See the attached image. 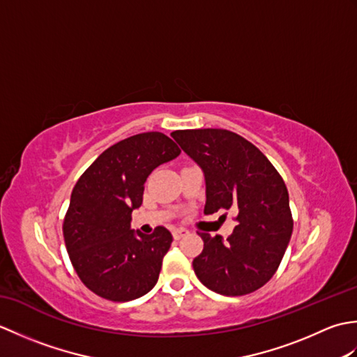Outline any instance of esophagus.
<instances>
[{
	"label": "esophagus",
	"instance_id": "1",
	"mask_svg": "<svg viewBox=\"0 0 357 357\" xmlns=\"http://www.w3.org/2000/svg\"><path fill=\"white\" fill-rule=\"evenodd\" d=\"M185 234H188V230L184 229V227H179V229H174V230H173V238H174V239L184 238Z\"/></svg>",
	"mask_w": 357,
	"mask_h": 357
}]
</instances>
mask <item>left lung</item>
Masks as SVG:
<instances>
[{
	"mask_svg": "<svg viewBox=\"0 0 357 357\" xmlns=\"http://www.w3.org/2000/svg\"><path fill=\"white\" fill-rule=\"evenodd\" d=\"M172 136L206 174L204 213L236 210L233 233H198L204 241L193 270L208 290L244 296L275 275L293 233L288 190L282 176L252 142L224 128L176 130Z\"/></svg>",
	"mask_w": 357,
	"mask_h": 357,
	"instance_id": "8db88e82",
	"label": "left lung"
}]
</instances>
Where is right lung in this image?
I'll return each instance as SVG.
<instances>
[{
    "instance_id": "right-lung-1",
    "label": "right lung",
    "mask_w": 357,
    "mask_h": 357,
    "mask_svg": "<svg viewBox=\"0 0 357 357\" xmlns=\"http://www.w3.org/2000/svg\"><path fill=\"white\" fill-rule=\"evenodd\" d=\"M179 147L161 132L130 136L104 150L75 184L63 222L67 253L81 282L113 302L138 299L158 282L172 233L130 229L144 183Z\"/></svg>"
}]
</instances>
